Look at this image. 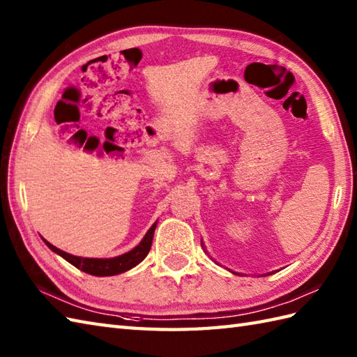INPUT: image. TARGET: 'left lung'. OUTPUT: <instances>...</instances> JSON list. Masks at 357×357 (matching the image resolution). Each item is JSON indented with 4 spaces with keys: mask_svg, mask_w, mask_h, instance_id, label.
<instances>
[{
    "mask_svg": "<svg viewBox=\"0 0 357 357\" xmlns=\"http://www.w3.org/2000/svg\"><path fill=\"white\" fill-rule=\"evenodd\" d=\"M202 248H204V243H202Z\"/></svg>",
    "mask_w": 357,
    "mask_h": 357,
    "instance_id": "8db88e82",
    "label": "left lung"
}]
</instances>
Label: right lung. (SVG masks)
I'll use <instances>...</instances> for the list:
<instances>
[{
  "mask_svg": "<svg viewBox=\"0 0 357 357\" xmlns=\"http://www.w3.org/2000/svg\"><path fill=\"white\" fill-rule=\"evenodd\" d=\"M155 228H156V222L151 227V229L147 231L143 240H141L134 250H130L129 252L121 254L119 257H112V259H88V257L71 255L68 252L59 250V248L53 246L52 243H48L47 240H44V242L50 250L56 254H59L62 259L71 263L73 266H76L77 269L91 273V275H96V277H109V275H117V273L126 272L132 268H135L138 263H141L146 259V255L149 254V251H151Z\"/></svg>",
  "mask_w": 357,
  "mask_h": 357,
  "instance_id": "obj_1",
  "label": "right lung"
}]
</instances>
